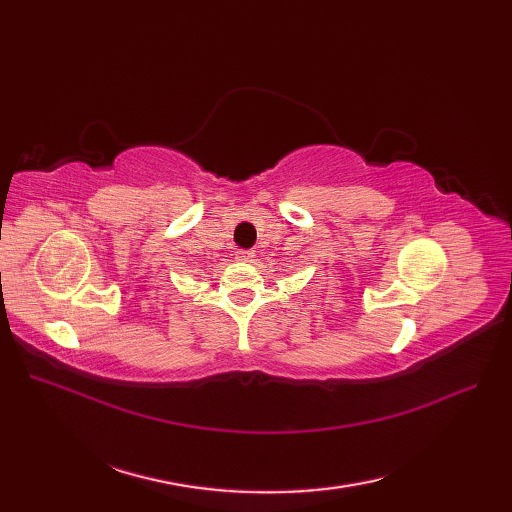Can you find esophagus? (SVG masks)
<instances>
[{
    "label": "esophagus",
    "instance_id": "34e87169",
    "mask_svg": "<svg viewBox=\"0 0 512 512\" xmlns=\"http://www.w3.org/2000/svg\"><path fill=\"white\" fill-rule=\"evenodd\" d=\"M237 260L239 262H252L254 260V252L252 250H239L237 252Z\"/></svg>",
    "mask_w": 512,
    "mask_h": 512
}]
</instances>
